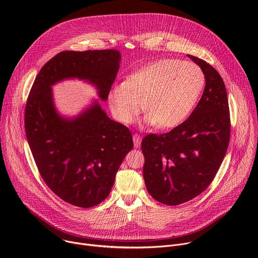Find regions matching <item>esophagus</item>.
<instances>
[{
    "label": "esophagus",
    "mask_w": 258,
    "mask_h": 258,
    "mask_svg": "<svg viewBox=\"0 0 258 258\" xmlns=\"http://www.w3.org/2000/svg\"><path fill=\"white\" fill-rule=\"evenodd\" d=\"M133 140H134V145L136 148H139V147L141 146V142H142V139H141V136L138 135V134H134L133 136Z\"/></svg>",
    "instance_id": "34e87169"
}]
</instances>
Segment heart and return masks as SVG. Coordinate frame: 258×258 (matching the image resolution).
<instances>
[{"mask_svg": "<svg viewBox=\"0 0 258 258\" xmlns=\"http://www.w3.org/2000/svg\"><path fill=\"white\" fill-rule=\"evenodd\" d=\"M205 83L202 69L192 62L161 59L130 73L114 86L108 102L115 118L131 123L144 107L145 123L172 128L192 113Z\"/></svg>", "mask_w": 258, "mask_h": 258, "instance_id": "heart-1", "label": "heart"}]
</instances>
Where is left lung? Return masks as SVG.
I'll return each mask as SVG.
<instances>
[{
    "instance_id": "8db88e82",
    "label": "left lung",
    "mask_w": 258,
    "mask_h": 258,
    "mask_svg": "<svg viewBox=\"0 0 258 258\" xmlns=\"http://www.w3.org/2000/svg\"><path fill=\"white\" fill-rule=\"evenodd\" d=\"M203 71L205 89L189 118L166 134L142 141L147 191L158 202L178 205L200 195L213 180L231 135L227 90L207 62L188 55Z\"/></svg>"
}]
</instances>
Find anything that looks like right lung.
I'll return each mask as SVG.
<instances>
[{"instance_id": "right-lung-1", "label": "right lung", "mask_w": 258, "mask_h": 258, "mask_svg": "<svg viewBox=\"0 0 258 258\" xmlns=\"http://www.w3.org/2000/svg\"><path fill=\"white\" fill-rule=\"evenodd\" d=\"M120 58L111 49L61 52L40 70L27 98L24 125L35 164L47 186L75 206L89 208L106 199L134 143L130 130L110 119L97 100L75 117L62 116L52 86L82 80L106 101Z\"/></svg>"}]
</instances>
